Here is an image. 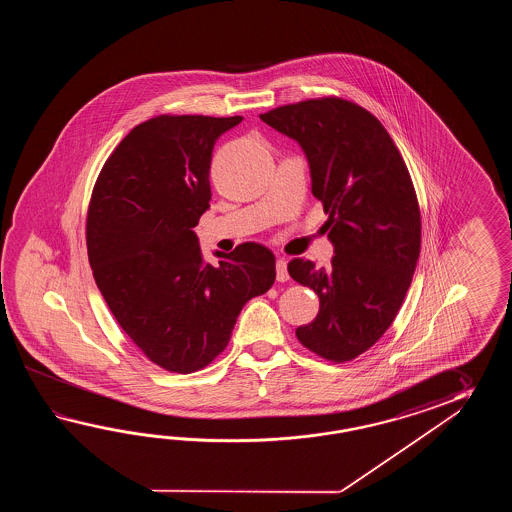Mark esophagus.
Returning a JSON list of instances; mask_svg holds the SVG:
<instances>
[{
  "label": "esophagus",
  "mask_w": 512,
  "mask_h": 512,
  "mask_svg": "<svg viewBox=\"0 0 512 512\" xmlns=\"http://www.w3.org/2000/svg\"><path fill=\"white\" fill-rule=\"evenodd\" d=\"M276 280H278V282H287V280H289V272H287V261H285V258L276 260Z\"/></svg>",
  "instance_id": "34e87169"
}]
</instances>
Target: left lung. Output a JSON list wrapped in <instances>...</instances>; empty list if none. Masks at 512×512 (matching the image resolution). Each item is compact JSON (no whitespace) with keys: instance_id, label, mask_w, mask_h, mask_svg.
Masks as SVG:
<instances>
[{"instance_id":"obj_1","label":"left lung","mask_w":512,"mask_h":512,"mask_svg":"<svg viewBox=\"0 0 512 512\" xmlns=\"http://www.w3.org/2000/svg\"><path fill=\"white\" fill-rule=\"evenodd\" d=\"M260 119L302 146L335 245L329 269L304 258L287 265L320 298L315 320L296 327V337L322 359H357L392 326L419 260L410 172L381 120L344 98H309Z\"/></svg>"}]
</instances>
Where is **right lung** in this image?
Here are the masks:
<instances>
[{"mask_svg": "<svg viewBox=\"0 0 512 512\" xmlns=\"http://www.w3.org/2000/svg\"><path fill=\"white\" fill-rule=\"evenodd\" d=\"M243 117L159 115L120 141L87 208L89 265L122 331L159 368L203 370L238 315L267 293L276 260L260 243L203 258L194 227L210 205V161Z\"/></svg>", "mask_w": 512, "mask_h": 512, "instance_id": "1", "label": "right lung"}]
</instances>
